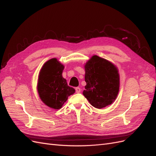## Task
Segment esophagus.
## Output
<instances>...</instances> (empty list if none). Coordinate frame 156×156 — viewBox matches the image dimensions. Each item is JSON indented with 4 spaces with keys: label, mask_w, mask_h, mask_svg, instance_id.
<instances>
[{
    "label": "esophagus",
    "mask_w": 156,
    "mask_h": 156,
    "mask_svg": "<svg viewBox=\"0 0 156 156\" xmlns=\"http://www.w3.org/2000/svg\"><path fill=\"white\" fill-rule=\"evenodd\" d=\"M81 88H80L79 87H76L75 88V91H76V92L77 93H79V92H81Z\"/></svg>",
    "instance_id": "34e87169"
}]
</instances>
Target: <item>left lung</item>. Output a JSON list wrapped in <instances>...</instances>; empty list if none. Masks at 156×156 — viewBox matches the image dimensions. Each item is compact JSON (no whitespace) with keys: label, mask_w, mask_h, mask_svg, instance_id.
Returning a JSON list of instances; mask_svg holds the SVG:
<instances>
[{"label":"left lung","mask_w":156,"mask_h":156,"mask_svg":"<svg viewBox=\"0 0 156 156\" xmlns=\"http://www.w3.org/2000/svg\"><path fill=\"white\" fill-rule=\"evenodd\" d=\"M87 83L83 92L90 104L97 108L115 101L120 88V75L116 66L105 58L94 55L84 65Z\"/></svg>","instance_id":"obj_1"}]
</instances>
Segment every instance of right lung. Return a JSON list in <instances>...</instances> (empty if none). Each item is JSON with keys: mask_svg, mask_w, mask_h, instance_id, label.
Masks as SVG:
<instances>
[{"mask_svg": "<svg viewBox=\"0 0 156 156\" xmlns=\"http://www.w3.org/2000/svg\"><path fill=\"white\" fill-rule=\"evenodd\" d=\"M64 69V66L57 58H51L43 65L37 79V90L41 100L56 110L62 108L68 97L75 92L62 77Z\"/></svg>", "mask_w": 156, "mask_h": 156, "instance_id": "obj_1", "label": "right lung"}]
</instances>
